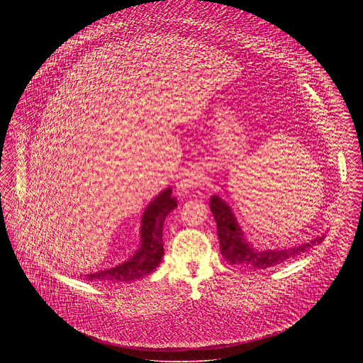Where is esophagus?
Here are the masks:
<instances>
[{
  "instance_id": "1",
  "label": "esophagus",
  "mask_w": 363,
  "mask_h": 363,
  "mask_svg": "<svg viewBox=\"0 0 363 363\" xmlns=\"http://www.w3.org/2000/svg\"><path fill=\"white\" fill-rule=\"evenodd\" d=\"M201 183H203V176H201L197 170H191V172H187V173H186V176H184V179L182 180L179 189L183 190V191H187V190H190V189H194V187L201 186Z\"/></svg>"
}]
</instances>
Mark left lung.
<instances>
[{
  "label": "left lung",
  "mask_w": 363,
  "mask_h": 363,
  "mask_svg": "<svg viewBox=\"0 0 363 363\" xmlns=\"http://www.w3.org/2000/svg\"><path fill=\"white\" fill-rule=\"evenodd\" d=\"M209 207L216 222V233L219 238L220 255L230 264L243 265L255 269H265L301 256L314 245L321 243L325 238L324 235H321L314 240H311L309 243H303L298 247L286 250L257 252L243 239V232L240 230V226L238 225L236 218L232 213V209L225 201H222L218 196H212Z\"/></svg>",
  "instance_id": "left-lung-1"
}]
</instances>
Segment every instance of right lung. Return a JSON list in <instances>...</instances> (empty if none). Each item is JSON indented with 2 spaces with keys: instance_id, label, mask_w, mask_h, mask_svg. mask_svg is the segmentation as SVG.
Instances as JSON below:
<instances>
[{
  "instance_id": "right-lung-1",
  "label": "right lung",
  "mask_w": 363,
  "mask_h": 363,
  "mask_svg": "<svg viewBox=\"0 0 363 363\" xmlns=\"http://www.w3.org/2000/svg\"><path fill=\"white\" fill-rule=\"evenodd\" d=\"M177 201L172 197V190L166 189L148 206L141 220V247L125 262L110 269L85 275L88 281H134L150 275L159 265L163 256L162 229L167 213L174 209Z\"/></svg>"
}]
</instances>
